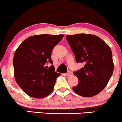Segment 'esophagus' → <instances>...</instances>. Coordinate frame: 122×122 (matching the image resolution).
<instances>
[{
  "label": "esophagus",
  "instance_id": "esophagus-1",
  "mask_svg": "<svg viewBox=\"0 0 122 122\" xmlns=\"http://www.w3.org/2000/svg\"><path fill=\"white\" fill-rule=\"evenodd\" d=\"M72 74V72H71V71H68V72H67V73H65V75H66V76H70V75H71Z\"/></svg>",
  "mask_w": 122,
  "mask_h": 122
}]
</instances>
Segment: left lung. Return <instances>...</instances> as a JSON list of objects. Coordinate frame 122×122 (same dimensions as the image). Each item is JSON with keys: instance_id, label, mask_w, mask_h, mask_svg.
Returning <instances> with one entry per match:
<instances>
[{"instance_id": "obj_1", "label": "left lung", "mask_w": 122, "mask_h": 122, "mask_svg": "<svg viewBox=\"0 0 122 122\" xmlns=\"http://www.w3.org/2000/svg\"><path fill=\"white\" fill-rule=\"evenodd\" d=\"M66 40L77 63L84 67L74 71L79 82L73 91L85 97L98 94L107 85L114 69L110 47L100 38L88 34L66 36Z\"/></svg>"}]
</instances>
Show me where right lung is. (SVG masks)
Instances as JSON below:
<instances>
[{
  "label": "right lung",
  "instance_id": "right-lung-1",
  "mask_svg": "<svg viewBox=\"0 0 122 122\" xmlns=\"http://www.w3.org/2000/svg\"><path fill=\"white\" fill-rule=\"evenodd\" d=\"M63 34L31 36L24 41L15 51L13 60L16 82L31 97L42 98L52 92L60 73L55 72L51 51ZM50 62L52 66L48 67Z\"/></svg>",
  "mask_w": 122,
  "mask_h": 122
}]
</instances>
